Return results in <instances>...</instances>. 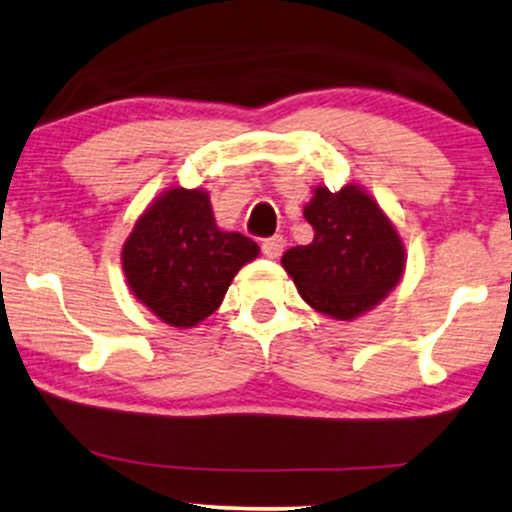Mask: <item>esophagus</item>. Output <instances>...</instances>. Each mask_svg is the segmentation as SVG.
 <instances>
[{
	"instance_id": "obj_1",
	"label": "esophagus",
	"mask_w": 512,
	"mask_h": 512,
	"mask_svg": "<svg viewBox=\"0 0 512 512\" xmlns=\"http://www.w3.org/2000/svg\"><path fill=\"white\" fill-rule=\"evenodd\" d=\"M282 249H285V239H282V235L268 237V239H263V242H261V251L268 258H277L282 254Z\"/></svg>"
}]
</instances>
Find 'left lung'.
<instances>
[{
  "label": "left lung",
  "instance_id": "8db88e82",
  "mask_svg": "<svg viewBox=\"0 0 512 512\" xmlns=\"http://www.w3.org/2000/svg\"><path fill=\"white\" fill-rule=\"evenodd\" d=\"M313 242L292 246L282 266L315 311L353 320L399 285L406 263L401 237L363 189H315L304 208Z\"/></svg>",
  "mask_w": 512,
  "mask_h": 512
}]
</instances>
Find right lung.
I'll use <instances>...</instances> for the list:
<instances>
[{
	"instance_id": "1",
	"label": "right lung",
	"mask_w": 512,
	"mask_h": 512,
	"mask_svg": "<svg viewBox=\"0 0 512 512\" xmlns=\"http://www.w3.org/2000/svg\"><path fill=\"white\" fill-rule=\"evenodd\" d=\"M258 256V244L223 232L204 189H168L137 220L123 244L132 294L173 327H194L218 311L232 277Z\"/></svg>"
}]
</instances>
